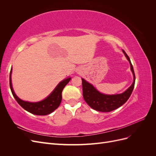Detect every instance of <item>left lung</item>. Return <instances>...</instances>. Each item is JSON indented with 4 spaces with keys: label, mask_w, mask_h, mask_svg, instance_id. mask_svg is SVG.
<instances>
[{
    "label": "left lung",
    "mask_w": 156,
    "mask_h": 156,
    "mask_svg": "<svg viewBox=\"0 0 156 156\" xmlns=\"http://www.w3.org/2000/svg\"><path fill=\"white\" fill-rule=\"evenodd\" d=\"M122 52L125 55L127 60L129 61L131 70L133 75V83L123 93L112 94V95L102 94L95 88L92 84L82 78L83 98L84 101L87 103V104L94 110L100 112H111L115 110L124 104L129 98L132 92H133L135 81V75L133 68L129 56H127L124 50H122Z\"/></svg>",
    "instance_id": "left-lung-1"
}]
</instances>
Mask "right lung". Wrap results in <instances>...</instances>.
<instances>
[{
  "mask_svg": "<svg viewBox=\"0 0 156 156\" xmlns=\"http://www.w3.org/2000/svg\"><path fill=\"white\" fill-rule=\"evenodd\" d=\"M12 68L10 73V87L13 97L25 110L36 115L44 116L51 114L58 107L62 101V92L65 86L71 80V77H68L60 82L54 90L44 100L37 102H29L21 100L14 92L12 84Z\"/></svg>",
  "mask_w": 156,
  "mask_h": 156,
  "instance_id": "obj_1",
  "label": "right lung"
}]
</instances>
